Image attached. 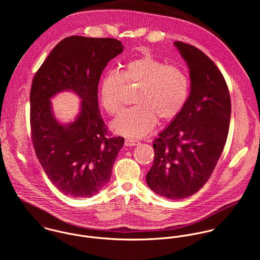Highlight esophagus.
I'll return each instance as SVG.
<instances>
[{
  "mask_svg": "<svg viewBox=\"0 0 260 260\" xmlns=\"http://www.w3.org/2000/svg\"><path fill=\"white\" fill-rule=\"evenodd\" d=\"M138 144H139V142L137 140H135V139H131V138L125 139V145L126 146H136Z\"/></svg>",
  "mask_w": 260,
  "mask_h": 260,
  "instance_id": "1",
  "label": "esophagus"
}]
</instances>
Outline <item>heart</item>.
Segmentation results:
<instances>
[{"mask_svg": "<svg viewBox=\"0 0 260 260\" xmlns=\"http://www.w3.org/2000/svg\"><path fill=\"white\" fill-rule=\"evenodd\" d=\"M138 85L134 102L111 123L112 130L120 135L141 138L150 133L157 117L173 120L185 106L189 95V79L178 67L145 54L127 61L120 72L110 71L99 82L102 106L116 114L123 104L125 85Z\"/></svg>", "mask_w": 260, "mask_h": 260, "instance_id": "b5f03b06", "label": "heart"}]
</instances>
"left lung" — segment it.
<instances>
[{"label":"left lung","instance_id":"left-lung-1","mask_svg":"<svg viewBox=\"0 0 260 260\" xmlns=\"http://www.w3.org/2000/svg\"><path fill=\"white\" fill-rule=\"evenodd\" d=\"M190 76V95L181 112L153 142L149 188L172 199L199 191L211 176L226 143L230 95L221 72L202 51L174 42Z\"/></svg>","mask_w":260,"mask_h":260}]
</instances>
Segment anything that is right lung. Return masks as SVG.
Masks as SVG:
<instances>
[{"label":"right lung","mask_w":260,"mask_h":260,"mask_svg":"<svg viewBox=\"0 0 260 260\" xmlns=\"http://www.w3.org/2000/svg\"><path fill=\"white\" fill-rule=\"evenodd\" d=\"M123 49L113 38H65L34 76L30 122L36 156L50 181L70 197L96 195L109 182L123 147V137L108 136L98 105L101 74ZM66 90L81 101L75 120L62 123L50 99Z\"/></svg>","instance_id":"obj_1"}]
</instances>
